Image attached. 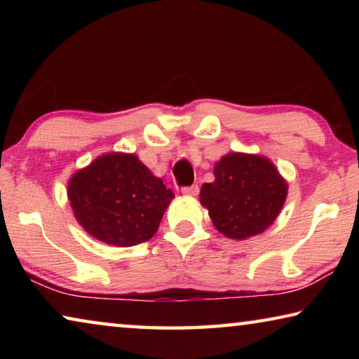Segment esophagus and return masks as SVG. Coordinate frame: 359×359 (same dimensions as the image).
I'll use <instances>...</instances> for the list:
<instances>
[{
	"instance_id": "obj_1",
	"label": "esophagus",
	"mask_w": 359,
	"mask_h": 359,
	"mask_svg": "<svg viewBox=\"0 0 359 359\" xmlns=\"http://www.w3.org/2000/svg\"><path fill=\"white\" fill-rule=\"evenodd\" d=\"M199 193V187L198 185H191V187H184L182 188V194H185V196H196Z\"/></svg>"
}]
</instances>
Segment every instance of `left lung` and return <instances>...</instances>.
<instances>
[{
    "mask_svg": "<svg viewBox=\"0 0 359 359\" xmlns=\"http://www.w3.org/2000/svg\"><path fill=\"white\" fill-rule=\"evenodd\" d=\"M214 175V182L201 187L199 201L224 238L245 241L276 222L288 184L269 158L229 151L215 163Z\"/></svg>",
    "mask_w": 359,
    "mask_h": 359,
    "instance_id": "8db88e82",
    "label": "left lung"
}]
</instances>
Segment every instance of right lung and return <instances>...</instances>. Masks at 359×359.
Returning <instances> with one entry per match:
<instances>
[{"mask_svg": "<svg viewBox=\"0 0 359 359\" xmlns=\"http://www.w3.org/2000/svg\"><path fill=\"white\" fill-rule=\"evenodd\" d=\"M68 199L92 238L133 247L154 238L174 193L137 155L111 151L71 175Z\"/></svg>", "mask_w": 359, "mask_h": 359, "instance_id": "right-lung-1", "label": "right lung"}]
</instances>
